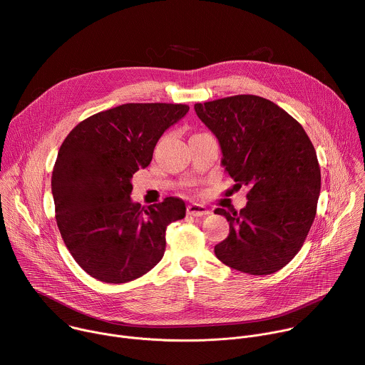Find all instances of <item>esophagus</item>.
Here are the masks:
<instances>
[{
    "label": "esophagus",
    "mask_w": 365,
    "mask_h": 365,
    "mask_svg": "<svg viewBox=\"0 0 365 365\" xmlns=\"http://www.w3.org/2000/svg\"><path fill=\"white\" fill-rule=\"evenodd\" d=\"M187 215L190 217H205L210 214V210H207L206 206L200 205V203H190L187 205Z\"/></svg>",
    "instance_id": "1"
}]
</instances>
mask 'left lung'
Returning <instances> with one entry per match:
<instances>
[{
  "instance_id": "obj_1",
  "label": "left lung",
  "mask_w": 365,
  "mask_h": 365,
  "mask_svg": "<svg viewBox=\"0 0 365 365\" xmlns=\"http://www.w3.org/2000/svg\"><path fill=\"white\" fill-rule=\"evenodd\" d=\"M218 138L225 172L247 186L240 212L217 207L230 235L215 245L228 267L255 276L283 269L302 248L317 215L321 169L303 127L274 102L235 95L195 103Z\"/></svg>"
}]
</instances>
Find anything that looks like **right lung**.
<instances>
[{
  "label": "right lung",
  "instance_id": "right-lung-1",
  "mask_svg": "<svg viewBox=\"0 0 365 365\" xmlns=\"http://www.w3.org/2000/svg\"><path fill=\"white\" fill-rule=\"evenodd\" d=\"M187 111L183 103H123L83 120L62 143L51 173L56 221L93 279L127 283L163 258L168 225L185 218V202L169 196L141 207L130 197L131 179Z\"/></svg>",
  "mask_w": 365,
  "mask_h": 365
}]
</instances>
